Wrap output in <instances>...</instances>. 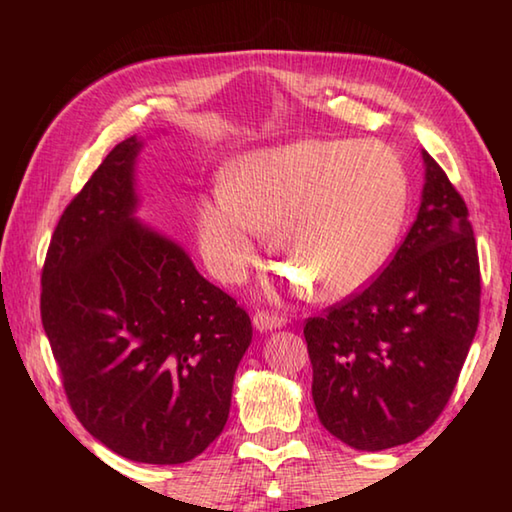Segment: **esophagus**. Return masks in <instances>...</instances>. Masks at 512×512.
Segmentation results:
<instances>
[{"label": "esophagus", "mask_w": 512, "mask_h": 512, "mask_svg": "<svg viewBox=\"0 0 512 512\" xmlns=\"http://www.w3.org/2000/svg\"><path fill=\"white\" fill-rule=\"evenodd\" d=\"M253 325L259 329V332H268V329H280L287 325V318L271 314V311H257L253 316Z\"/></svg>", "instance_id": "34e87169"}]
</instances>
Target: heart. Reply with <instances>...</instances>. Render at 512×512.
<instances>
[{
    "label": "heart",
    "instance_id": "heart-1",
    "mask_svg": "<svg viewBox=\"0 0 512 512\" xmlns=\"http://www.w3.org/2000/svg\"><path fill=\"white\" fill-rule=\"evenodd\" d=\"M406 171L377 140H302L248 153L225 187L198 203V237L212 271L237 282L266 248L316 298L350 296L386 262L406 212Z\"/></svg>",
    "mask_w": 512,
    "mask_h": 512
}]
</instances>
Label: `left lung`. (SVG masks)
<instances>
[{
  "label": "left lung",
  "instance_id": "obj_1",
  "mask_svg": "<svg viewBox=\"0 0 512 512\" xmlns=\"http://www.w3.org/2000/svg\"><path fill=\"white\" fill-rule=\"evenodd\" d=\"M422 160L418 219L391 262L305 323L318 420L363 452L411 443L438 420L479 325L470 212L440 164Z\"/></svg>",
  "mask_w": 512,
  "mask_h": 512
}]
</instances>
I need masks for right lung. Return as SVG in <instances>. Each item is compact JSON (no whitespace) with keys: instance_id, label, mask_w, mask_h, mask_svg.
I'll list each match as a JSON object with an SVG mask.
<instances>
[{"instance_id":"1","label":"right lung","mask_w":512,"mask_h":512,"mask_svg":"<svg viewBox=\"0 0 512 512\" xmlns=\"http://www.w3.org/2000/svg\"><path fill=\"white\" fill-rule=\"evenodd\" d=\"M140 149L117 144L65 207L40 314L83 427L131 461L178 465L223 431L253 325L176 241L137 223Z\"/></svg>"}]
</instances>
